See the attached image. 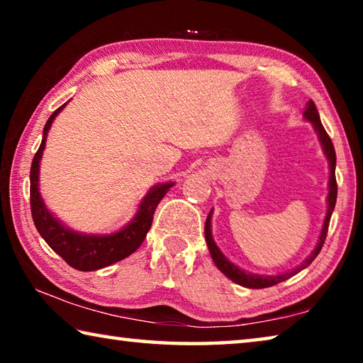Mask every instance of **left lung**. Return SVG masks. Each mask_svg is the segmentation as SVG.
<instances>
[{
  "label": "left lung",
  "mask_w": 363,
  "mask_h": 363,
  "mask_svg": "<svg viewBox=\"0 0 363 363\" xmlns=\"http://www.w3.org/2000/svg\"><path fill=\"white\" fill-rule=\"evenodd\" d=\"M304 118L307 121H311L312 125H314V130L318 136V140H320L322 144V149L325 157L328 160V167H330V181H328V206H327V216H325L323 220V225H322V232H320V237H318V242H317V247L312 251L311 256H307V259L299 264L296 269L290 270V272H285V274H279V275H257V274H250L247 270H243L240 267H237L235 264H232L227 257L223 255V251L218 248V245L214 243L213 240V235H211V216H213V210L210 211L206 218V223H205V238H206V245H208V250H210V255L213 257L214 264H216V267L223 272L227 279H230L232 281H235V284L242 285L245 288H267V286H274L280 284V281H285L293 275H296L301 270L306 269L309 264L315 259L317 255L320 253V250L325 243V238H327V232H328V225H330V218H331V213L335 210V205H336V195H337V186H336V176H335V169H336V153H335V147L333 143H331L330 136L325 131V128L320 121V115L317 112V107L315 104L309 101L306 106L304 110Z\"/></svg>",
  "instance_id": "1"
}]
</instances>
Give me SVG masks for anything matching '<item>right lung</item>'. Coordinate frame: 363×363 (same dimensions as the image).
<instances>
[{
	"label": "right lung",
	"mask_w": 363,
	"mask_h": 363,
	"mask_svg": "<svg viewBox=\"0 0 363 363\" xmlns=\"http://www.w3.org/2000/svg\"><path fill=\"white\" fill-rule=\"evenodd\" d=\"M65 106L67 104L49 116L45 130H43L41 145L38 152L35 153L32 168H30V208H32V218L36 230L40 232V235L45 238L49 247L73 269L89 272V270L107 267L110 264L125 259L140 247L152 225L153 213H155L163 196L168 194L169 187L174 186V182H163L152 187L139 203L136 216L123 229L113 233L93 235V233H79L69 229L48 210L38 189L40 162L46 145L49 128Z\"/></svg>",
	"instance_id": "1"
}]
</instances>
